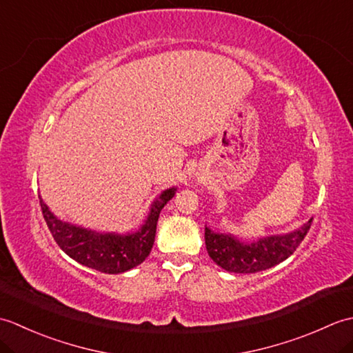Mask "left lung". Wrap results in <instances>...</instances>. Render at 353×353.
Instances as JSON below:
<instances>
[{"mask_svg":"<svg viewBox=\"0 0 353 353\" xmlns=\"http://www.w3.org/2000/svg\"><path fill=\"white\" fill-rule=\"evenodd\" d=\"M311 223L312 219L290 234L264 236L252 243L205 228L206 250L215 264L226 272L258 273L291 256L308 234Z\"/></svg>","mask_w":353,"mask_h":353,"instance_id":"obj_1","label":"left lung"}]
</instances>
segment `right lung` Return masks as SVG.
Here are the masks:
<instances>
[{
	"label": "right lung",
	"instance_id": "1",
	"mask_svg": "<svg viewBox=\"0 0 353 353\" xmlns=\"http://www.w3.org/2000/svg\"><path fill=\"white\" fill-rule=\"evenodd\" d=\"M176 188L165 190L153 201L144 224L132 234H101L61 221L41 199V209L47 226L59 247L79 264L99 270L101 273L118 274L139 265L152 252L156 226L162 208L174 197Z\"/></svg>",
	"mask_w": 353,
	"mask_h": 353
}]
</instances>
